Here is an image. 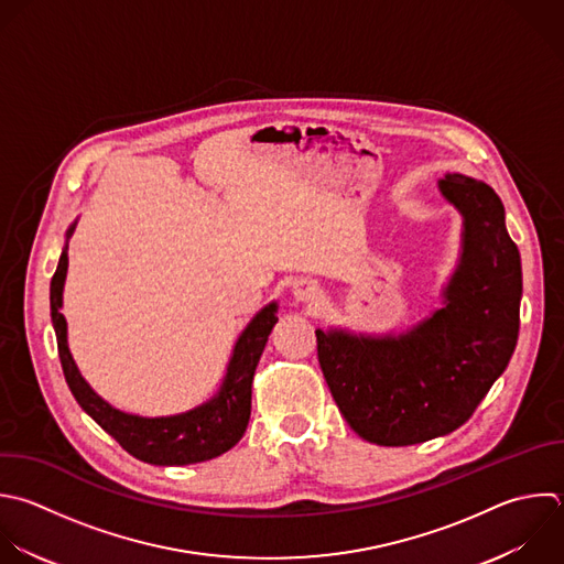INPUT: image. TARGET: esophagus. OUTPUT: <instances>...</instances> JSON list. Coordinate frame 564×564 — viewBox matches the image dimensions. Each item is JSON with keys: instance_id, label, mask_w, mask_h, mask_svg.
<instances>
[{"instance_id": "34e87169", "label": "esophagus", "mask_w": 564, "mask_h": 564, "mask_svg": "<svg viewBox=\"0 0 564 564\" xmlns=\"http://www.w3.org/2000/svg\"><path fill=\"white\" fill-rule=\"evenodd\" d=\"M293 295L302 302H308V300H315L319 295V286L313 280L302 278V280L293 282Z\"/></svg>"}]
</instances>
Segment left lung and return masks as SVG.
<instances>
[{"label":"left lung","mask_w":564,"mask_h":564,"mask_svg":"<svg viewBox=\"0 0 564 564\" xmlns=\"http://www.w3.org/2000/svg\"><path fill=\"white\" fill-rule=\"evenodd\" d=\"M441 194L465 218L445 306L399 337L315 330L317 359L348 425L377 445H414L463 425L518 341L522 271L496 192L447 174Z\"/></svg>","instance_id":"left-lung-1"}]
</instances>
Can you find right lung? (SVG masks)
Returning <instances> with one entry per match:
<instances>
[{"label":"right lung","mask_w":564,"mask_h":564,"mask_svg":"<svg viewBox=\"0 0 564 564\" xmlns=\"http://www.w3.org/2000/svg\"><path fill=\"white\" fill-rule=\"evenodd\" d=\"M73 229L68 231L70 238ZM68 271V247L64 249L51 282V313L57 333L59 359L66 381L79 405L108 432L126 452L152 465H189L209 460L231 449L245 434L251 416L253 372L278 322L275 304L262 308L242 330L227 368L220 392L205 405L176 416L145 419L126 414L106 403L82 377L66 341V319L59 313Z\"/></svg>","instance_id":"1"}]
</instances>
